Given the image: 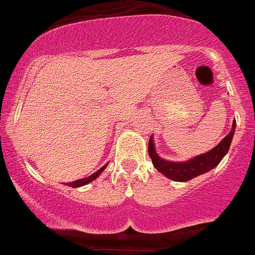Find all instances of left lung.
<instances>
[{
	"label": "left lung",
	"instance_id": "obj_1",
	"mask_svg": "<svg viewBox=\"0 0 255 255\" xmlns=\"http://www.w3.org/2000/svg\"><path fill=\"white\" fill-rule=\"evenodd\" d=\"M235 120L233 121V126L228 135L221 139L220 143L216 144L213 149L201 153L199 156H195L187 161H167L158 156L156 152V146L153 143V137L151 135L148 142V154L151 157L152 163L157 171H160L166 177L178 182H186L203 175V173L209 172L210 170L215 168L220 163V161L224 158L225 154L228 153L230 148V143L233 141L235 133Z\"/></svg>",
	"mask_w": 255,
	"mask_h": 255
}]
</instances>
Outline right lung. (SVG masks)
Listing matches in <instances>:
<instances>
[{
	"instance_id": "right-lung-1",
	"label": "right lung",
	"mask_w": 255,
	"mask_h": 255,
	"mask_svg": "<svg viewBox=\"0 0 255 255\" xmlns=\"http://www.w3.org/2000/svg\"><path fill=\"white\" fill-rule=\"evenodd\" d=\"M107 166H108V163H106V165H104L103 167L99 168L98 171H95L94 173H92V175L88 176V177L80 178V180H77V181H73V182H66L65 185H66V186H70V187H82V186H84V185H88V184H89V182L94 181L95 178L98 177V176H101V173L103 172L104 170H106Z\"/></svg>"
}]
</instances>
